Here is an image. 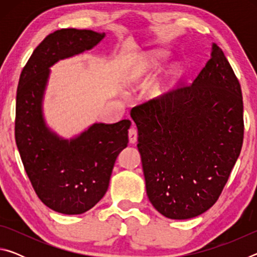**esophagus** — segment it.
Segmentation results:
<instances>
[{"label": "esophagus", "instance_id": "obj_1", "mask_svg": "<svg viewBox=\"0 0 257 257\" xmlns=\"http://www.w3.org/2000/svg\"><path fill=\"white\" fill-rule=\"evenodd\" d=\"M128 136H129V142L132 143V144H135V143L137 142V137H138L137 129L134 128V127L130 128L129 132H128Z\"/></svg>", "mask_w": 257, "mask_h": 257}]
</instances>
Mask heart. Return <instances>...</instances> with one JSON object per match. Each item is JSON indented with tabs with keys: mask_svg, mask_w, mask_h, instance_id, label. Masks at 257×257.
I'll return each instance as SVG.
<instances>
[{
	"mask_svg": "<svg viewBox=\"0 0 257 257\" xmlns=\"http://www.w3.org/2000/svg\"><path fill=\"white\" fill-rule=\"evenodd\" d=\"M162 58V54L161 53H151L149 55H146V58L143 60V62L139 67L138 70V76H143L145 75L146 72H149L151 70H153L156 67H158L160 59Z\"/></svg>",
	"mask_w": 257,
	"mask_h": 257,
	"instance_id": "heart-1",
	"label": "heart"
}]
</instances>
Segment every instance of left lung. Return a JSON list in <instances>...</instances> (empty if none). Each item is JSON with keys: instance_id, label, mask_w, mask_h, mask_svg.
Segmentation results:
<instances>
[{"instance_id": "obj_1", "label": "left lung", "mask_w": 257, "mask_h": 257, "mask_svg": "<svg viewBox=\"0 0 257 257\" xmlns=\"http://www.w3.org/2000/svg\"><path fill=\"white\" fill-rule=\"evenodd\" d=\"M240 84L216 44L194 82L132 110L146 193L161 214L185 220L219 199L243 141Z\"/></svg>"}]
</instances>
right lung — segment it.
<instances>
[{
  "label": "right lung",
  "instance_id": "obj_1",
  "mask_svg": "<svg viewBox=\"0 0 257 257\" xmlns=\"http://www.w3.org/2000/svg\"><path fill=\"white\" fill-rule=\"evenodd\" d=\"M104 37L93 30L63 28L52 33L33 52L17 89L15 137L25 171L47 207L81 214L101 201L115 160L128 145L130 120L95 123L71 141L46 128L43 94L50 67L60 59L92 49Z\"/></svg>",
  "mask_w": 257,
  "mask_h": 257
}]
</instances>
